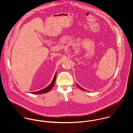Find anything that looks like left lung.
Here are the masks:
<instances>
[{
  "label": "left lung",
  "instance_id": "1",
  "mask_svg": "<svg viewBox=\"0 0 133 133\" xmlns=\"http://www.w3.org/2000/svg\"><path fill=\"white\" fill-rule=\"evenodd\" d=\"M76 85H77V87H78V88H79V89H81V90H83V91H85V90H84V89H83V88H81V87H80V86H79V85H78V84H77V83H76Z\"/></svg>",
  "mask_w": 133,
  "mask_h": 133
}]
</instances>
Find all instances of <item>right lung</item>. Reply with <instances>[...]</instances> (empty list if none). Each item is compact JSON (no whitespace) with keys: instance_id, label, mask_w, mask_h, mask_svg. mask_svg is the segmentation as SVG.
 Returning <instances> with one entry per match:
<instances>
[{"instance_id":"obj_1","label":"right lung","mask_w":133,"mask_h":133,"mask_svg":"<svg viewBox=\"0 0 133 133\" xmlns=\"http://www.w3.org/2000/svg\"><path fill=\"white\" fill-rule=\"evenodd\" d=\"M56 73L55 74V75L54 76V77L52 81L51 82V83H50V84L49 86H48L45 88H44V89H42V90H41L40 91H37V92H32V94H44V93H48L54 87V83H55V80H56Z\"/></svg>"}]
</instances>
